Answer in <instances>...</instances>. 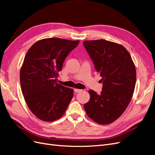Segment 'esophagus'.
Returning <instances> with one entry per match:
<instances>
[{
    "instance_id": "1",
    "label": "esophagus",
    "mask_w": 155,
    "mask_h": 155,
    "mask_svg": "<svg viewBox=\"0 0 155 155\" xmlns=\"http://www.w3.org/2000/svg\"><path fill=\"white\" fill-rule=\"evenodd\" d=\"M82 90L81 89H78V88H74V92H81Z\"/></svg>"
}]
</instances>
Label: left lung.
I'll return each mask as SVG.
<instances>
[{"instance_id": "8db88e82", "label": "left lung", "mask_w": 155, "mask_h": 155, "mask_svg": "<svg viewBox=\"0 0 155 155\" xmlns=\"http://www.w3.org/2000/svg\"><path fill=\"white\" fill-rule=\"evenodd\" d=\"M83 45L102 79L100 94L89 90L90 100L84 105L87 116L95 122H113L128 107L134 91L137 72L127 49L104 39L84 41Z\"/></svg>"}]
</instances>
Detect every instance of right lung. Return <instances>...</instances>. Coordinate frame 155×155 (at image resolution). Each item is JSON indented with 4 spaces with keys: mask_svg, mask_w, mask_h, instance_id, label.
I'll use <instances>...</instances> for the list:
<instances>
[{
    "mask_svg": "<svg viewBox=\"0 0 155 155\" xmlns=\"http://www.w3.org/2000/svg\"><path fill=\"white\" fill-rule=\"evenodd\" d=\"M79 41L46 38L37 41L25 55L20 71L22 94L37 118L53 121L60 118L71 101L74 91L57 83L68 54Z\"/></svg>",
    "mask_w": 155,
    "mask_h": 155,
    "instance_id": "right-lung-1",
    "label": "right lung"
}]
</instances>
